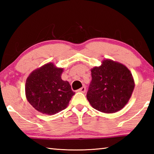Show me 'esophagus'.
Wrapping results in <instances>:
<instances>
[{
    "label": "esophagus",
    "instance_id": "obj_1",
    "mask_svg": "<svg viewBox=\"0 0 154 154\" xmlns=\"http://www.w3.org/2000/svg\"><path fill=\"white\" fill-rule=\"evenodd\" d=\"M85 90H86V88H85V86H83L82 88H81L80 89L78 90V92L84 93L85 92Z\"/></svg>",
    "mask_w": 154,
    "mask_h": 154
}]
</instances>
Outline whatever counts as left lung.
<instances>
[{"label":"left lung","instance_id":"obj_1","mask_svg":"<svg viewBox=\"0 0 154 154\" xmlns=\"http://www.w3.org/2000/svg\"><path fill=\"white\" fill-rule=\"evenodd\" d=\"M91 72L92 81L86 96L92 107L105 113H116L124 108L134 88L133 77L127 67L105 60Z\"/></svg>","mask_w":154,"mask_h":154}]
</instances>
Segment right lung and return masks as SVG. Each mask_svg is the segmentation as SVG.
Masks as SVG:
<instances>
[{
    "label": "right lung",
    "mask_w": 154,
    "mask_h": 154,
    "mask_svg": "<svg viewBox=\"0 0 154 154\" xmlns=\"http://www.w3.org/2000/svg\"><path fill=\"white\" fill-rule=\"evenodd\" d=\"M62 69L49 63L33 71L26 82V96L36 110L54 115L67 107L75 92L67 81L61 79Z\"/></svg>",
    "instance_id": "obj_1"
}]
</instances>
